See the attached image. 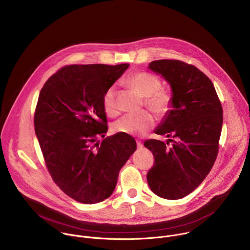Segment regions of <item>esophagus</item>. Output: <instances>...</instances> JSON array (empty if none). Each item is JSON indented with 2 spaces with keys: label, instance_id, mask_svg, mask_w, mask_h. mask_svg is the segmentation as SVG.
I'll list each match as a JSON object with an SVG mask.
<instances>
[{
  "label": "esophagus",
  "instance_id": "esophagus-1",
  "mask_svg": "<svg viewBox=\"0 0 250 250\" xmlns=\"http://www.w3.org/2000/svg\"><path fill=\"white\" fill-rule=\"evenodd\" d=\"M137 146H138L139 149H142L144 147V145L140 141H137Z\"/></svg>",
  "mask_w": 250,
  "mask_h": 250
}]
</instances>
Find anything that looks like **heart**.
<instances>
[{
    "label": "heart",
    "instance_id": "obj_1",
    "mask_svg": "<svg viewBox=\"0 0 250 250\" xmlns=\"http://www.w3.org/2000/svg\"><path fill=\"white\" fill-rule=\"evenodd\" d=\"M127 83L144 97L146 98V104L156 114L163 115L168 111L171 104V96L161 87L160 80L149 73L138 72L127 79ZM115 87L111 86L104 95V108L108 116H115L118 113L116 104ZM154 125V117L149 112L128 113L116 120L112 125L115 133L143 136Z\"/></svg>",
    "mask_w": 250,
    "mask_h": 250
}]
</instances>
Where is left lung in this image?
<instances>
[{
  "label": "left lung",
  "mask_w": 250,
  "mask_h": 250,
  "mask_svg": "<svg viewBox=\"0 0 250 250\" xmlns=\"http://www.w3.org/2000/svg\"><path fill=\"white\" fill-rule=\"evenodd\" d=\"M148 69L160 75L171 89V109L154 132L174 141L168 139L172 143L169 148L158 140L145 142L155 157L147 182L157 196L177 200L193 192L214 164L222 106L213 84L196 67L178 60H156Z\"/></svg>",
  "instance_id": "left-lung-1"
}]
</instances>
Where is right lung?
<instances>
[{"label":"right lung","instance_id":"add662e5","mask_svg":"<svg viewBox=\"0 0 250 250\" xmlns=\"http://www.w3.org/2000/svg\"><path fill=\"white\" fill-rule=\"evenodd\" d=\"M129 64L72 65L42 88L35 132L54 182L74 200L96 204L113 192L121 167L136 151L130 135L107 132L104 95Z\"/></svg>","mask_w":250,"mask_h":250}]
</instances>
